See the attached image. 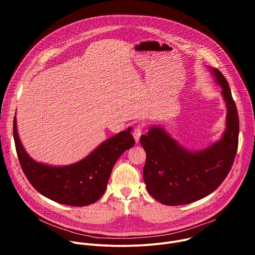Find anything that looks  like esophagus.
<instances>
[{"label": "esophagus", "instance_id": "obj_1", "mask_svg": "<svg viewBox=\"0 0 255 255\" xmlns=\"http://www.w3.org/2000/svg\"><path fill=\"white\" fill-rule=\"evenodd\" d=\"M142 125L140 124H137L133 130V137L135 139V142L138 143L139 142V139H140V136H141V133H142Z\"/></svg>", "mask_w": 255, "mask_h": 255}]
</instances>
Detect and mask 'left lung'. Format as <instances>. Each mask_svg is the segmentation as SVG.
Listing matches in <instances>:
<instances>
[{"label":"left lung","mask_w":255,"mask_h":255,"mask_svg":"<svg viewBox=\"0 0 255 255\" xmlns=\"http://www.w3.org/2000/svg\"><path fill=\"white\" fill-rule=\"evenodd\" d=\"M210 69L222 88L227 107V128L219 141L200 151H190L161 127L151 126L140 137L146 152L144 183L148 193L163 205H186L205 198L223 183L234 162L239 135L236 104L222 72Z\"/></svg>","instance_id":"left-lung-1"}]
</instances>
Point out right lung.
<instances>
[{
	"label": "right lung",
	"instance_id": "add662e5",
	"mask_svg": "<svg viewBox=\"0 0 255 255\" xmlns=\"http://www.w3.org/2000/svg\"><path fill=\"white\" fill-rule=\"evenodd\" d=\"M13 134L19 162L33 188L54 202L75 207L94 204L104 195L114 164L135 144L128 128L105 140L84 159L70 165L52 166L35 161L25 151L16 117Z\"/></svg>",
	"mask_w": 255,
	"mask_h": 255
}]
</instances>
